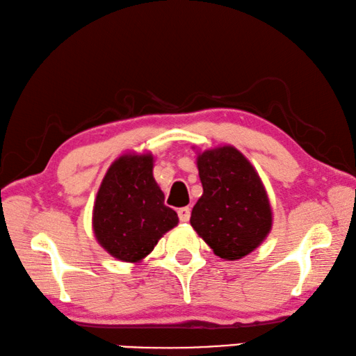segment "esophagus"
I'll list each match as a JSON object with an SVG mask.
<instances>
[{
  "mask_svg": "<svg viewBox=\"0 0 356 356\" xmlns=\"http://www.w3.org/2000/svg\"><path fill=\"white\" fill-rule=\"evenodd\" d=\"M178 217L181 222H189L191 219V209L188 207L178 209Z\"/></svg>",
  "mask_w": 356,
  "mask_h": 356,
  "instance_id": "obj_1",
  "label": "esophagus"
}]
</instances>
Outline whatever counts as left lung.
<instances>
[{
  "mask_svg": "<svg viewBox=\"0 0 356 356\" xmlns=\"http://www.w3.org/2000/svg\"><path fill=\"white\" fill-rule=\"evenodd\" d=\"M203 186L191 225L223 259H241L259 247L272 228L269 197L244 154L232 145L198 153Z\"/></svg>",
  "mask_w": 356,
  "mask_h": 356,
  "instance_id": "left-lung-1",
  "label": "left lung"
}]
</instances>
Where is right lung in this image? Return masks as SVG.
I'll return each mask as SVG.
<instances>
[{
  "mask_svg": "<svg viewBox=\"0 0 356 356\" xmlns=\"http://www.w3.org/2000/svg\"><path fill=\"white\" fill-rule=\"evenodd\" d=\"M178 216L164 204L153 178V156L123 154L106 172L93 204L92 227L111 257L139 263L153 252Z\"/></svg>",
  "mask_w": 356,
  "mask_h": 356,
  "instance_id": "obj_1",
  "label": "right lung"
}]
</instances>
